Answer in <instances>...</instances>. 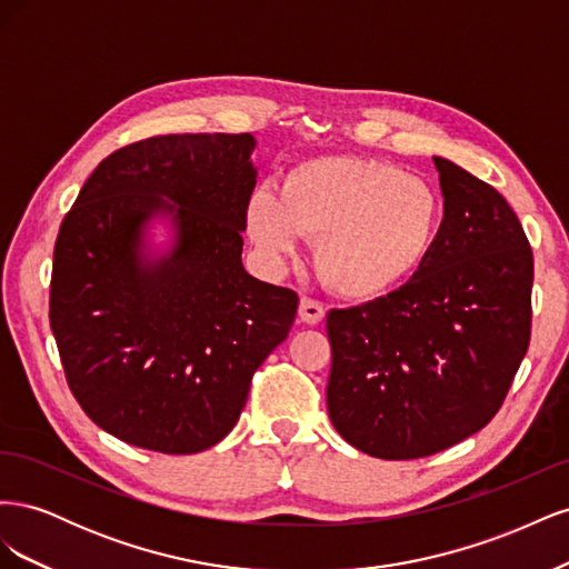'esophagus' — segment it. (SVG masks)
<instances>
[{"label":"esophagus","mask_w":569,"mask_h":569,"mask_svg":"<svg viewBox=\"0 0 569 569\" xmlns=\"http://www.w3.org/2000/svg\"><path fill=\"white\" fill-rule=\"evenodd\" d=\"M299 318L306 325H318L325 318V306L318 299L311 297H303L299 303Z\"/></svg>","instance_id":"obj_1"}]
</instances>
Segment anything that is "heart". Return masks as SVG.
<instances>
[{
	"label": "heart",
	"instance_id": "b5f03b06",
	"mask_svg": "<svg viewBox=\"0 0 569 569\" xmlns=\"http://www.w3.org/2000/svg\"><path fill=\"white\" fill-rule=\"evenodd\" d=\"M443 201L422 178L375 159L320 157L289 170L282 189H256L247 228L272 258L318 237L316 266L341 297L375 299L408 284L432 258Z\"/></svg>",
	"mask_w": 569,
	"mask_h": 569
}]
</instances>
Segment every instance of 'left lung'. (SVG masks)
<instances>
[{"mask_svg":"<svg viewBox=\"0 0 569 569\" xmlns=\"http://www.w3.org/2000/svg\"><path fill=\"white\" fill-rule=\"evenodd\" d=\"M443 226L427 266L387 297L327 313V410L358 451L451 449L503 406L531 337L533 256L496 189L435 157Z\"/></svg>","mask_w":569,"mask_h":569,"instance_id":"left-lung-1","label":"left lung"}]
</instances>
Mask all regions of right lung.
<instances>
[{"label": "right lung", "instance_id": "1", "mask_svg": "<svg viewBox=\"0 0 569 569\" xmlns=\"http://www.w3.org/2000/svg\"><path fill=\"white\" fill-rule=\"evenodd\" d=\"M251 149L249 132L120 147L61 222L49 325L68 389L94 425L137 449L187 456L226 439L253 372L295 325L297 291L242 266ZM163 208L177 213L179 244L144 267L136 242Z\"/></svg>", "mask_w": 569, "mask_h": 569}]
</instances>
